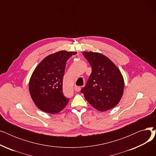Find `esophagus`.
<instances>
[{
  "mask_svg": "<svg viewBox=\"0 0 156 156\" xmlns=\"http://www.w3.org/2000/svg\"><path fill=\"white\" fill-rule=\"evenodd\" d=\"M74 90H75L76 92H79L80 91V90H81V88H80V87L75 86V87H74Z\"/></svg>",
  "mask_w": 156,
  "mask_h": 156,
  "instance_id": "obj_1",
  "label": "esophagus"
}]
</instances>
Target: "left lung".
Returning a JSON list of instances; mask_svg holds the SVG:
<instances>
[{"label": "left lung", "mask_w": 156, "mask_h": 156, "mask_svg": "<svg viewBox=\"0 0 156 156\" xmlns=\"http://www.w3.org/2000/svg\"><path fill=\"white\" fill-rule=\"evenodd\" d=\"M76 52L61 51L47 55L33 72L29 81L31 99L38 108L57 114L69 102L62 93V80L67 61Z\"/></svg>", "instance_id": "obj_1"}]
</instances>
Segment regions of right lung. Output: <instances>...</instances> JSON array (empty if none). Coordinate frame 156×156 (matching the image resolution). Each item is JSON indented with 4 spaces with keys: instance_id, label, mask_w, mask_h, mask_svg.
Listing matches in <instances>:
<instances>
[{
    "instance_id": "add662e5",
    "label": "right lung",
    "mask_w": 156,
    "mask_h": 156,
    "mask_svg": "<svg viewBox=\"0 0 156 156\" xmlns=\"http://www.w3.org/2000/svg\"><path fill=\"white\" fill-rule=\"evenodd\" d=\"M83 55L92 66V73L81 92L98 111L110 110L118 105L123 95L125 81L118 68L108 57L93 52Z\"/></svg>"
}]
</instances>
